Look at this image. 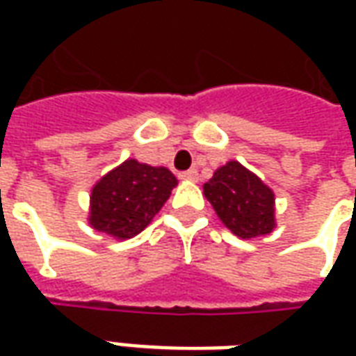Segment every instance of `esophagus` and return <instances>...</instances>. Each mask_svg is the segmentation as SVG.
Masks as SVG:
<instances>
[{"instance_id": "obj_1", "label": "esophagus", "mask_w": 356, "mask_h": 356, "mask_svg": "<svg viewBox=\"0 0 356 356\" xmlns=\"http://www.w3.org/2000/svg\"><path fill=\"white\" fill-rule=\"evenodd\" d=\"M179 177L185 179V181H198V171H196V170L183 171V173H181Z\"/></svg>"}]
</instances>
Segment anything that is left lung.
Wrapping results in <instances>:
<instances>
[{
	"mask_svg": "<svg viewBox=\"0 0 356 356\" xmlns=\"http://www.w3.org/2000/svg\"><path fill=\"white\" fill-rule=\"evenodd\" d=\"M204 194L223 225L240 238H255L275 229V194L242 163L229 162L204 185Z\"/></svg>",
	"mask_w": 356,
	"mask_h": 356,
	"instance_id": "8db88e82",
	"label": "left lung"
}]
</instances>
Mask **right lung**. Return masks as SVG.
Listing matches in <instances>:
<instances>
[{
	"label": "right lung",
	"instance_id": "add662e5",
	"mask_svg": "<svg viewBox=\"0 0 356 356\" xmlns=\"http://www.w3.org/2000/svg\"><path fill=\"white\" fill-rule=\"evenodd\" d=\"M173 186L177 179L168 168L125 160L93 186L89 225L118 240L133 238L162 209Z\"/></svg>",
	"mask_w": 356,
	"mask_h": 356
}]
</instances>
